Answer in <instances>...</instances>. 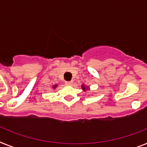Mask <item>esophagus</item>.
<instances>
[{"instance_id":"esophagus-1","label":"esophagus","mask_w":147,"mask_h":147,"mask_svg":"<svg viewBox=\"0 0 147 147\" xmlns=\"http://www.w3.org/2000/svg\"><path fill=\"white\" fill-rule=\"evenodd\" d=\"M65 83H66V85H67V86H71V85L73 84V81H66Z\"/></svg>"}]
</instances>
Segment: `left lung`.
Here are the masks:
<instances>
[{
    "label": "left lung",
    "instance_id": "left-lung-1",
    "mask_svg": "<svg viewBox=\"0 0 147 147\" xmlns=\"http://www.w3.org/2000/svg\"><path fill=\"white\" fill-rule=\"evenodd\" d=\"M81 87H82V90L85 91V92H86V90H88V89H90V88H89V87L87 86H85V84H82V86Z\"/></svg>",
    "mask_w": 147,
    "mask_h": 147
}]
</instances>
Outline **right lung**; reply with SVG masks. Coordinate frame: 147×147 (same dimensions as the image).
<instances>
[{"instance_id":"obj_1","label":"right lung","mask_w":147,"mask_h":147,"mask_svg":"<svg viewBox=\"0 0 147 147\" xmlns=\"http://www.w3.org/2000/svg\"><path fill=\"white\" fill-rule=\"evenodd\" d=\"M57 86H58V85H53V87H52V88H53V89H55V88H57Z\"/></svg>"}]
</instances>
